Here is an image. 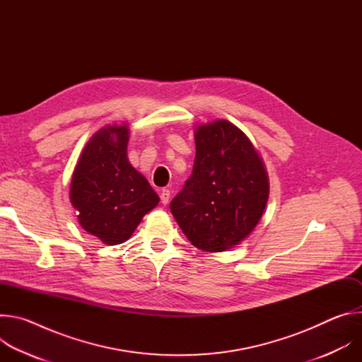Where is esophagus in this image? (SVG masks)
Instances as JSON below:
<instances>
[{
	"instance_id": "34e87169",
	"label": "esophagus",
	"mask_w": 362,
	"mask_h": 362,
	"mask_svg": "<svg viewBox=\"0 0 362 362\" xmlns=\"http://www.w3.org/2000/svg\"><path fill=\"white\" fill-rule=\"evenodd\" d=\"M169 199H170V190L163 189V190L160 192V200H162V203H163V204H168V203H169Z\"/></svg>"
}]
</instances>
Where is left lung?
<instances>
[{"instance_id": "8db88e82", "label": "left lung", "mask_w": 362, "mask_h": 362, "mask_svg": "<svg viewBox=\"0 0 362 362\" xmlns=\"http://www.w3.org/2000/svg\"><path fill=\"white\" fill-rule=\"evenodd\" d=\"M192 176L170 211L200 250L223 252L245 240L259 223L269 197V177L259 151L228 120L194 127Z\"/></svg>"}]
</instances>
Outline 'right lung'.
Returning a JSON list of instances; mask_svg holds the SVG:
<instances>
[{"mask_svg":"<svg viewBox=\"0 0 362 362\" xmlns=\"http://www.w3.org/2000/svg\"><path fill=\"white\" fill-rule=\"evenodd\" d=\"M127 123L107 124L86 143L70 183L78 223L106 245L126 242L160 199L129 162Z\"/></svg>","mask_w":362,"mask_h":362,"instance_id":"right-lung-1","label":"right lung"}]
</instances>
